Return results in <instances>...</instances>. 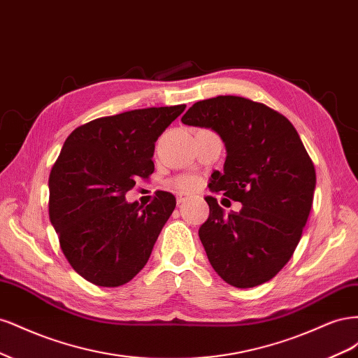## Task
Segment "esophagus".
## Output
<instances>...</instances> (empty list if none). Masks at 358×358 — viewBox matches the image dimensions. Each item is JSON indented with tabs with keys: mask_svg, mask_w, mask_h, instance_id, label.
Instances as JSON below:
<instances>
[{
	"mask_svg": "<svg viewBox=\"0 0 358 358\" xmlns=\"http://www.w3.org/2000/svg\"><path fill=\"white\" fill-rule=\"evenodd\" d=\"M189 199V196L188 194H183V192H179L178 194V197H176V201H178V204H180V203H183V201H187Z\"/></svg>",
	"mask_w": 358,
	"mask_h": 358,
	"instance_id": "obj_1",
	"label": "esophagus"
}]
</instances>
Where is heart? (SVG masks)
Here are the masks:
<instances>
[{"mask_svg":"<svg viewBox=\"0 0 358 358\" xmlns=\"http://www.w3.org/2000/svg\"><path fill=\"white\" fill-rule=\"evenodd\" d=\"M173 185H175L176 189H180V191H194L199 187V178L191 176V175L179 176L173 180Z\"/></svg>","mask_w":358,"mask_h":358,"instance_id":"b5f03b06","label":"heart"}]
</instances>
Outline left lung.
Segmentation results:
<instances>
[{"mask_svg":"<svg viewBox=\"0 0 358 358\" xmlns=\"http://www.w3.org/2000/svg\"><path fill=\"white\" fill-rule=\"evenodd\" d=\"M182 122L221 137L224 171L212 173L209 189L242 203L225 215L204 197L209 218L199 236L213 270L237 288L267 282L294 254L313 201L315 167L299 133L284 115L234 95L197 101Z\"/></svg>","mask_w":358,"mask_h":358,"instance_id":"left-lung-1","label":"left lung"}]
</instances>
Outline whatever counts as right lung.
Returning a JSON list of instances; mask_svg holds the SVG:
<instances>
[{
    "instance_id": "right-lung-1",
    "label": "right lung",
    "mask_w": 358,
    "mask_h": 358,
    "mask_svg": "<svg viewBox=\"0 0 358 358\" xmlns=\"http://www.w3.org/2000/svg\"><path fill=\"white\" fill-rule=\"evenodd\" d=\"M185 107L99 117L64 143L49 176V216L64 255L90 282L124 285L148 263L176 199L158 191L142 206L125 194L136 179L152 175L155 142Z\"/></svg>"
}]
</instances>
